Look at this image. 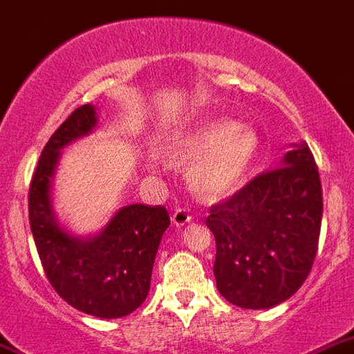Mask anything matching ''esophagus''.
Segmentation results:
<instances>
[{
    "mask_svg": "<svg viewBox=\"0 0 354 354\" xmlns=\"http://www.w3.org/2000/svg\"><path fill=\"white\" fill-rule=\"evenodd\" d=\"M171 220H173V223L176 227H183L192 222V216L188 214L187 209H176L173 213V216H171Z\"/></svg>",
    "mask_w": 354,
    "mask_h": 354,
    "instance_id": "esophagus-1",
    "label": "esophagus"
}]
</instances>
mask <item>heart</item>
Wrapping results in <instances>:
<instances>
[{
    "label": "heart",
    "instance_id": "1",
    "mask_svg": "<svg viewBox=\"0 0 354 354\" xmlns=\"http://www.w3.org/2000/svg\"><path fill=\"white\" fill-rule=\"evenodd\" d=\"M259 151L257 132L232 120H213L174 141L173 153L181 160H194L190 181L207 201L229 197L239 188ZM153 166L164 164L158 151H151Z\"/></svg>",
    "mask_w": 354,
    "mask_h": 354
}]
</instances>
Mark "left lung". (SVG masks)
<instances>
[{"instance_id": "8db88e82", "label": "left lung", "mask_w": 354, "mask_h": 354, "mask_svg": "<svg viewBox=\"0 0 354 354\" xmlns=\"http://www.w3.org/2000/svg\"><path fill=\"white\" fill-rule=\"evenodd\" d=\"M323 194L306 141L293 143L281 167L252 180L211 207L218 292L244 309H270L306 281L318 252Z\"/></svg>"}]
</instances>
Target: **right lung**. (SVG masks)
<instances>
[{"instance_id": "1", "label": "right lung", "mask_w": 354, "mask_h": 354, "mask_svg": "<svg viewBox=\"0 0 354 354\" xmlns=\"http://www.w3.org/2000/svg\"><path fill=\"white\" fill-rule=\"evenodd\" d=\"M97 127L95 106L77 108L52 134L29 187V223L48 281L61 299L102 319L131 315L150 292L151 269L171 220L166 207L131 204L91 236L73 234L52 199L62 150Z\"/></svg>"}]
</instances>
